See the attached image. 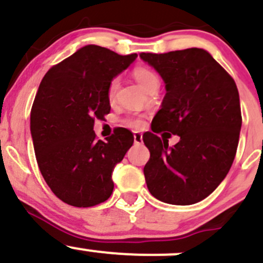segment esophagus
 <instances>
[{"instance_id": "esophagus-1", "label": "esophagus", "mask_w": 263, "mask_h": 263, "mask_svg": "<svg viewBox=\"0 0 263 263\" xmlns=\"http://www.w3.org/2000/svg\"><path fill=\"white\" fill-rule=\"evenodd\" d=\"M134 141H135V144H136V145L142 144V134H141V132H139V131L134 132Z\"/></svg>"}]
</instances>
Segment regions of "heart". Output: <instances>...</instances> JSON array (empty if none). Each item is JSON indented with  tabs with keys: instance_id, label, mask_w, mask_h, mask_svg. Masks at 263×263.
Here are the masks:
<instances>
[{
	"instance_id": "1",
	"label": "heart",
	"mask_w": 263,
	"mask_h": 263,
	"mask_svg": "<svg viewBox=\"0 0 263 263\" xmlns=\"http://www.w3.org/2000/svg\"><path fill=\"white\" fill-rule=\"evenodd\" d=\"M134 78L136 79V81L141 85L142 89H145L146 91L151 90L153 87L159 86V78L153 70L150 68L144 67V66H137L136 68L134 70ZM117 89H118V79H113L110 81L109 87H108V97L109 99H113L116 95ZM124 124L131 128H140V127L144 124V119L141 117H137V116H131V117H127L124 119Z\"/></svg>"
}]
</instances>
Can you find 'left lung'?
I'll return each instance as SVG.
<instances>
[{"mask_svg":"<svg viewBox=\"0 0 263 263\" xmlns=\"http://www.w3.org/2000/svg\"><path fill=\"white\" fill-rule=\"evenodd\" d=\"M165 84L161 109L142 139L150 151L144 168L151 195L171 205L208 197L227 177L242 127L239 92L232 76L205 49L141 53ZM165 130L159 138L156 133ZM180 141L171 148L170 134Z\"/></svg>","mask_w":263,"mask_h":263,"instance_id":"obj_1","label":"left lung"}]
</instances>
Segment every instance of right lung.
<instances>
[{"instance_id":"1","label":"right lung","mask_w":263,"mask_h":263,"mask_svg":"<svg viewBox=\"0 0 263 263\" xmlns=\"http://www.w3.org/2000/svg\"><path fill=\"white\" fill-rule=\"evenodd\" d=\"M136 57L89 44L49 68L39 85L30 112L34 151L44 181L68 205L90 208L112 195L113 169L134 135L119 127L97 140L94 121L110 112V81Z\"/></svg>"}]
</instances>
